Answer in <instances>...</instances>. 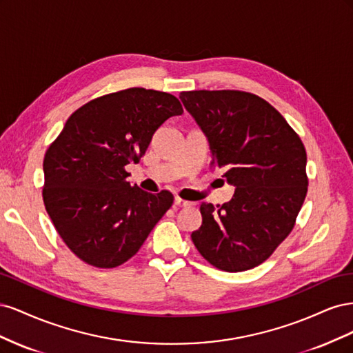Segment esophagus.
<instances>
[{
	"mask_svg": "<svg viewBox=\"0 0 353 353\" xmlns=\"http://www.w3.org/2000/svg\"><path fill=\"white\" fill-rule=\"evenodd\" d=\"M175 205H176L178 208H188V206L193 205V203L188 201V200L181 199V197H175Z\"/></svg>",
	"mask_w": 353,
	"mask_h": 353,
	"instance_id": "obj_1",
	"label": "esophagus"
}]
</instances>
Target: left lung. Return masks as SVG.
Listing matches in <instances>:
<instances>
[{
	"instance_id": "obj_1",
	"label": "left lung",
	"mask_w": 353,
	"mask_h": 353,
	"mask_svg": "<svg viewBox=\"0 0 353 353\" xmlns=\"http://www.w3.org/2000/svg\"><path fill=\"white\" fill-rule=\"evenodd\" d=\"M179 99L208 137L210 165L236 187L222 206L201 203L203 222L191 240L218 270H252L294 227L307 193L305 145L281 113L254 94L200 90Z\"/></svg>"
}]
</instances>
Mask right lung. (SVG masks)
I'll list each match as a JSON object with an SVG mask.
<instances>
[{
  "label": "right lung",
  "mask_w": 353,
  "mask_h": 353,
  "mask_svg": "<svg viewBox=\"0 0 353 353\" xmlns=\"http://www.w3.org/2000/svg\"><path fill=\"white\" fill-rule=\"evenodd\" d=\"M172 94L128 88L73 112L44 157L42 199L59 236L85 263L116 268L140 250L174 196L131 185L138 163L166 119L183 113Z\"/></svg>",
  "instance_id": "obj_1"
}]
</instances>
